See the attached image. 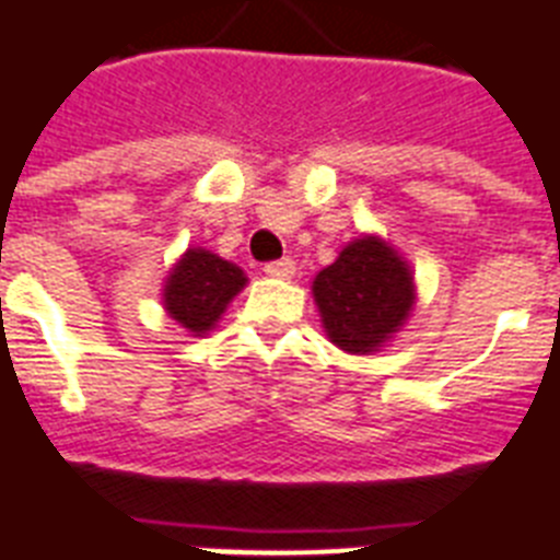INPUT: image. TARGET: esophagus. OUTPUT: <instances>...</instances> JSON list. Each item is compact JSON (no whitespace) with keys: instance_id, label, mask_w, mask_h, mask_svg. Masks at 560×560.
<instances>
[{"instance_id":"esophagus-1","label":"esophagus","mask_w":560,"mask_h":560,"mask_svg":"<svg viewBox=\"0 0 560 560\" xmlns=\"http://www.w3.org/2000/svg\"><path fill=\"white\" fill-rule=\"evenodd\" d=\"M293 272H296V264L290 261V258L270 261L264 267V276H270V279H293Z\"/></svg>"}]
</instances>
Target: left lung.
<instances>
[{
	"mask_svg": "<svg viewBox=\"0 0 560 560\" xmlns=\"http://www.w3.org/2000/svg\"><path fill=\"white\" fill-rule=\"evenodd\" d=\"M314 302L325 337L346 354L381 351L416 307V272L381 235H360L316 272Z\"/></svg>",
	"mask_w": 560,
	"mask_h": 560,
	"instance_id": "left-lung-1",
	"label": "left lung"
}]
</instances>
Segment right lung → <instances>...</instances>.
Returning <instances> with one entry per match:
<instances>
[{
  "label": "right lung",
  "instance_id": "obj_1",
  "mask_svg": "<svg viewBox=\"0 0 560 560\" xmlns=\"http://www.w3.org/2000/svg\"><path fill=\"white\" fill-rule=\"evenodd\" d=\"M246 281L237 264L202 246H188L162 281V307L191 337H206L218 328L220 316Z\"/></svg>",
  "mask_w": 560,
  "mask_h": 560
}]
</instances>
